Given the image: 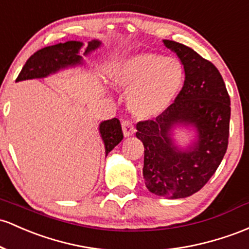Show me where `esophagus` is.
Instances as JSON below:
<instances>
[{
	"label": "esophagus",
	"mask_w": 249,
	"mask_h": 249,
	"mask_svg": "<svg viewBox=\"0 0 249 249\" xmlns=\"http://www.w3.org/2000/svg\"><path fill=\"white\" fill-rule=\"evenodd\" d=\"M122 129H123V133H124L125 137H130V136H132L133 133L136 132L135 127H133L132 123H131L130 120H123Z\"/></svg>",
	"instance_id": "1"
}]
</instances>
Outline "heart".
Returning <instances> with one entry per match:
<instances>
[{
	"label": "heart",
	"mask_w": 249,
	"mask_h": 249,
	"mask_svg": "<svg viewBox=\"0 0 249 249\" xmlns=\"http://www.w3.org/2000/svg\"><path fill=\"white\" fill-rule=\"evenodd\" d=\"M184 78L185 68L181 60L157 53L131 56L112 73L114 84L131 91L129 108L139 119L162 113L181 91Z\"/></svg>",
	"instance_id": "obj_1"
}]
</instances>
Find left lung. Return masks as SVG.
Returning <instances> with one entry per match:
<instances>
[{
	"mask_svg": "<svg viewBox=\"0 0 249 249\" xmlns=\"http://www.w3.org/2000/svg\"><path fill=\"white\" fill-rule=\"evenodd\" d=\"M163 42L184 65V85L164 112L138 123L136 136L144 145L146 188L174 200L197 193L220 165L228 146L231 98L212 62L182 43ZM176 124L196 130V141L188 149L177 147L171 137Z\"/></svg>",
	"mask_w": 249,
	"mask_h": 249,
	"instance_id": "left-lung-1",
	"label": "left lung"
}]
</instances>
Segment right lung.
I'll use <instances>...</instances> for the list:
<instances>
[{
	"mask_svg": "<svg viewBox=\"0 0 249 249\" xmlns=\"http://www.w3.org/2000/svg\"><path fill=\"white\" fill-rule=\"evenodd\" d=\"M100 45L102 42L99 40L89 41L85 49L84 55L87 56L91 52L99 48ZM83 46L84 43L80 41H67L65 43H58L40 49L27 60L20 74L16 78V81L46 78L49 74L59 72L60 70L83 65V56L79 54V51ZM99 132L105 145L106 156L114 146L118 145L124 137L120 122L117 118L104 120L100 123Z\"/></svg>",
	"mask_w": 249,
	"mask_h": 249,
	"instance_id": "obj_1",
	"label": "right lung"
}]
</instances>
